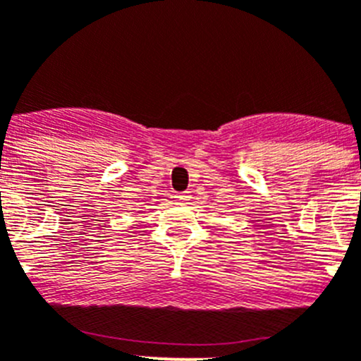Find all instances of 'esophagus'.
Returning a JSON list of instances; mask_svg holds the SVG:
<instances>
[{
  "label": "esophagus",
  "mask_w": 361,
  "mask_h": 361,
  "mask_svg": "<svg viewBox=\"0 0 361 361\" xmlns=\"http://www.w3.org/2000/svg\"><path fill=\"white\" fill-rule=\"evenodd\" d=\"M174 197H176V201L180 202H187L188 199H190V195H188V192H181V194H176Z\"/></svg>",
  "instance_id": "34e87169"
}]
</instances>
